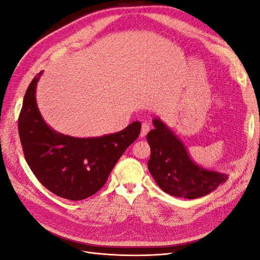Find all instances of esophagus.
Wrapping results in <instances>:
<instances>
[{
  "label": "esophagus",
  "mask_w": 260,
  "mask_h": 260,
  "mask_svg": "<svg viewBox=\"0 0 260 260\" xmlns=\"http://www.w3.org/2000/svg\"><path fill=\"white\" fill-rule=\"evenodd\" d=\"M149 131V124L147 122H143L142 123V129H141V138H144L146 137L147 132Z\"/></svg>",
  "instance_id": "1"
}]
</instances>
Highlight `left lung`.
Segmentation results:
<instances>
[{
  "mask_svg": "<svg viewBox=\"0 0 260 260\" xmlns=\"http://www.w3.org/2000/svg\"><path fill=\"white\" fill-rule=\"evenodd\" d=\"M147 133L151 146L148 170L156 183L176 198L199 199L212 192L228 180V176L203 169L195 165L181 141L159 119Z\"/></svg>",
  "mask_w": 260,
  "mask_h": 260,
  "instance_id": "left-lung-1",
  "label": "left lung"
}]
</instances>
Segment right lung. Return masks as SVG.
<instances>
[{
  "label": "right lung",
  "mask_w": 260,
  "mask_h": 260,
  "mask_svg": "<svg viewBox=\"0 0 260 260\" xmlns=\"http://www.w3.org/2000/svg\"><path fill=\"white\" fill-rule=\"evenodd\" d=\"M40 75L30 82L18 117L26 161L40 183L55 195L70 201L88 199L103 187L118 159L138 139L141 122L101 138L79 139L55 132L37 107Z\"/></svg>",
  "instance_id": "right-lung-1"
}]
</instances>
